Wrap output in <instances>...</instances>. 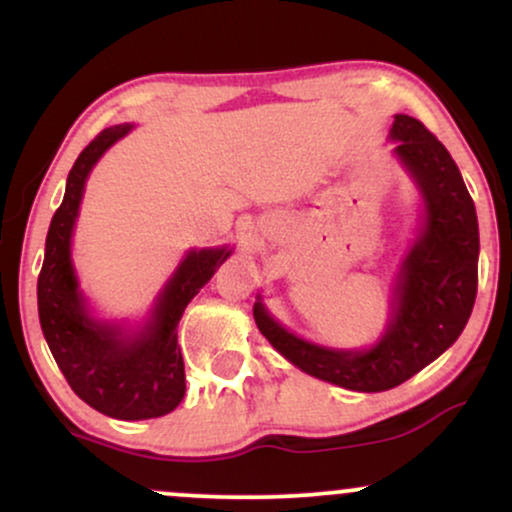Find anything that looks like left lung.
<instances>
[{"label":"left lung","mask_w":512,"mask_h":512,"mask_svg":"<svg viewBox=\"0 0 512 512\" xmlns=\"http://www.w3.org/2000/svg\"><path fill=\"white\" fill-rule=\"evenodd\" d=\"M395 154L414 175L426 202V223L397 274L395 317L368 351H334L303 342L255 303L257 327L293 366L356 392L402 385L460 337L479 281V223L460 168L436 134L416 117L397 115Z\"/></svg>","instance_id":"1"}]
</instances>
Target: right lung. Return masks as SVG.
<instances>
[{"label": "right lung", "instance_id": "obj_1", "mask_svg": "<svg viewBox=\"0 0 512 512\" xmlns=\"http://www.w3.org/2000/svg\"><path fill=\"white\" fill-rule=\"evenodd\" d=\"M127 132L129 125L103 129L69 170L64 199L45 240V260L38 274V315L45 342L76 395L105 416L139 421L168 414L185 397V363L178 346L180 317L231 250H192L163 289L151 322L137 337H125L117 327L101 325L86 315L69 260L72 228L93 163Z\"/></svg>", "mask_w": 512, "mask_h": 512}]
</instances>
